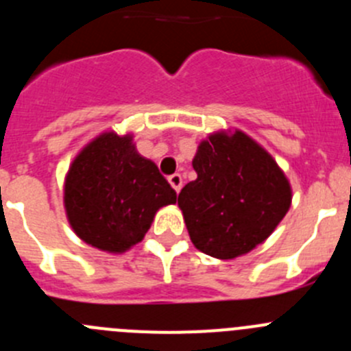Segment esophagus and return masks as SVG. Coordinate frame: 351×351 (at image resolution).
Wrapping results in <instances>:
<instances>
[{"label":"esophagus","mask_w":351,"mask_h":351,"mask_svg":"<svg viewBox=\"0 0 351 351\" xmlns=\"http://www.w3.org/2000/svg\"><path fill=\"white\" fill-rule=\"evenodd\" d=\"M168 182H169V185L173 186V190H175L176 193H180V190H182V186H183V178H182V175H178V173H175V175L169 176Z\"/></svg>","instance_id":"esophagus-1"}]
</instances>
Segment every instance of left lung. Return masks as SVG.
<instances>
[{
	"label": "left lung",
	"instance_id": "obj_1",
	"mask_svg": "<svg viewBox=\"0 0 351 351\" xmlns=\"http://www.w3.org/2000/svg\"><path fill=\"white\" fill-rule=\"evenodd\" d=\"M195 182L178 195L190 239L202 253L234 260L265 243L292 204L284 169L260 143L239 129L200 141L192 161Z\"/></svg>",
	"mask_w": 351,
	"mask_h": 351
}]
</instances>
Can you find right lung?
Instances as JSON below:
<instances>
[{
	"label": "right lung",
	"mask_w": 351,
	"mask_h": 351,
	"mask_svg": "<svg viewBox=\"0 0 351 351\" xmlns=\"http://www.w3.org/2000/svg\"><path fill=\"white\" fill-rule=\"evenodd\" d=\"M64 210L74 234L91 247L122 254L141 243L176 192L137 151L134 134L105 130L74 156L64 176Z\"/></svg>",
	"instance_id": "right-lung-1"
}]
</instances>
